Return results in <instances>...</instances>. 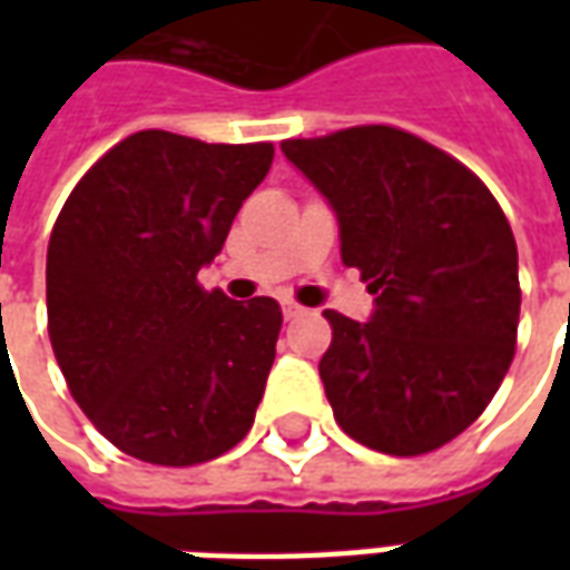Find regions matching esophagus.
Wrapping results in <instances>:
<instances>
[{"instance_id": "obj_1", "label": "esophagus", "mask_w": 570, "mask_h": 570, "mask_svg": "<svg viewBox=\"0 0 570 570\" xmlns=\"http://www.w3.org/2000/svg\"><path fill=\"white\" fill-rule=\"evenodd\" d=\"M302 314H305L302 305H296V302H284V321H296Z\"/></svg>"}]
</instances>
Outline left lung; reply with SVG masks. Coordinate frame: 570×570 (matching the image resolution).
I'll use <instances>...</instances> for the list:
<instances>
[{
  "mask_svg": "<svg viewBox=\"0 0 570 570\" xmlns=\"http://www.w3.org/2000/svg\"><path fill=\"white\" fill-rule=\"evenodd\" d=\"M338 219L342 262L375 296L366 323L326 311L321 382L338 428L384 454L464 433L513 363L519 253L476 174L406 130L281 142Z\"/></svg>",
  "mask_w": 570,
  "mask_h": 570,
  "instance_id": "obj_1",
  "label": "left lung"
}]
</instances>
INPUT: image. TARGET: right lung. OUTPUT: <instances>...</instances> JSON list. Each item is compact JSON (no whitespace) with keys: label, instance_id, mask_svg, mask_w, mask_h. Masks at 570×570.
<instances>
[{"label":"right lung","instance_id":"obj_1","mask_svg":"<svg viewBox=\"0 0 570 570\" xmlns=\"http://www.w3.org/2000/svg\"><path fill=\"white\" fill-rule=\"evenodd\" d=\"M272 142L140 130L94 164L48 244V335L81 412L149 464L188 466L247 436L281 333L268 296L200 289Z\"/></svg>","mask_w":570,"mask_h":570}]
</instances>
